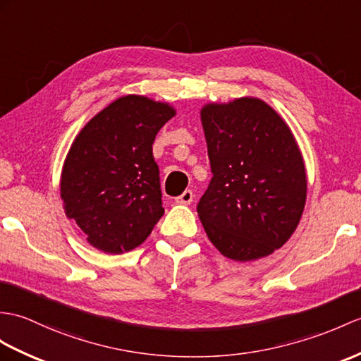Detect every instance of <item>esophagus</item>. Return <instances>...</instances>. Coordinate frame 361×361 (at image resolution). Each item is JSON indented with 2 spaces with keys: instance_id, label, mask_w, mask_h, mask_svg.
<instances>
[{
  "instance_id": "esophagus-1",
  "label": "esophagus",
  "mask_w": 361,
  "mask_h": 361,
  "mask_svg": "<svg viewBox=\"0 0 361 361\" xmlns=\"http://www.w3.org/2000/svg\"><path fill=\"white\" fill-rule=\"evenodd\" d=\"M192 200H194V192L192 190H184L180 197L175 198L178 204H190Z\"/></svg>"
}]
</instances>
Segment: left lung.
I'll use <instances>...</instances> for the list:
<instances>
[{"mask_svg": "<svg viewBox=\"0 0 361 361\" xmlns=\"http://www.w3.org/2000/svg\"><path fill=\"white\" fill-rule=\"evenodd\" d=\"M200 114L214 177L197 212L209 240L235 262L271 255L305 211L306 169L294 133L254 97L209 103Z\"/></svg>", "mask_w": 361, "mask_h": 361, "instance_id": "obj_1", "label": "left lung"}]
</instances>
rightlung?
<instances>
[{"label": "right lung", "mask_w": 361, "mask_h": 361, "mask_svg": "<svg viewBox=\"0 0 361 361\" xmlns=\"http://www.w3.org/2000/svg\"><path fill=\"white\" fill-rule=\"evenodd\" d=\"M175 116L167 103L126 95L98 112L67 152L64 212L90 246L123 254L145 241L164 214L152 145Z\"/></svg>", "instance_id": "1"}]
</instances>
